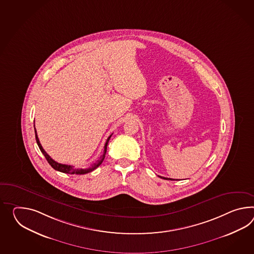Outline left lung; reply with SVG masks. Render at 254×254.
<instances>
[{
    "label": "left lung",
    "mask_w": 254,
    "mask_h": 254,
    "mask_svg": "<svg viewBox=\"0 0 254 254\" xmlns=\"http://www.w3.org/2000/svg\"><path fill=\"white\" fill-rule=\"evenodd\" d=\"M160 177H161V178H162V179H164V180H173V179H171V178H165V177H162V176H160Z\"/></svg>",
    "instance_id": "obj_1"
}]
</instances>
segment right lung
<instances>
[{
    "label": "right lung",
    "mask_w": 254,
    "mask_h": 254,
    "mask_svg": "<svg viewBox=\"0 0 254 254\" xmlns=\"http://www.w3.org/2000/svg\"><path fill=\"white\" fill-rule=\"evenodd\" d=\"M35 134H36V140H37V145H38V147H39V149L41 150V152L43 153L45 158L47 159V161L50 163V166L53 168V169H55L56 171L62 172V173H68V174H86V173L93 172V170H95L96 168L99 167L100 165L102 164L103 161L105 160V154H106V149H107V144L109 142V139H110V137L112 136V135L108 136V138H107V140H106V142H105V149H104L103 155L100 157V159L98 161H96L94 164H93L91 167H89L88 169H76V168H74V166L67 165V164H62V163H59V162L54 161L53 159H51L50 155L48 154V153L45 151V149L42 148L41 144L39 142V139H38V136H37V130H36V128H35Z\"/></svg>",
    "instance_id": "obj_1"
}]
</instances>
